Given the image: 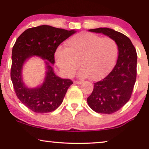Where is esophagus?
<instances>
[{
	"mask_svg": "<svg viewBox=\"0 0 149 149\" xmlns=\"http://www.w3.org/2000/svg\"><path fill=\"white\" fill-rule=\"evenodd\" d=\"M74 83H75V84L80 85V84H81V83H82L83 82H82V81H74Z\"/></svg>",
	"mask_w": 149,
	"mask_h": 149,
	"instance_id": "34e87169",
	"label": "esophagus"
}]
</instances>
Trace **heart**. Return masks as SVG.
Segmentation results:
<instances>
[{"instance_id": "1", "label": "heart", "mask_w": 149, "mask_h": 149, "mask_svg": "<svg viewBox=\"0 0 149 149\" xmlns=\"http://www.w3.org/2000/svg\"><path fill=\"white\" fill-rule=\"evenodd\" d=\"M67 48L59 47L56 52L58 66L67 77L74 74L79 67V76L92 80L107 74L115 64L118 46L113 38H101L90 32H81L66 41Z\"/></svg>"}]
</instances>
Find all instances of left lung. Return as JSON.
<instances>
[{"label":"left lung","mask_w":149,"mask_h":149,"mask_svg":"<svg viewBox=\"0 0 149 149\" xmlns=\"http://www.w3.org/2000/svg\"><path fill=\"white\" fill-rule=\"evenodd\" d=\"M89 31L102 33L117 42L119 55L115 66L102 80L94 83L87 103L98 113L112 114L123 107L131 97L136 79L137 54L129 38L121 32L108 28Z\"/></svg>","instance_id":"obj_1"}]
</instances>
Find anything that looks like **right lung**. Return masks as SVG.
Here are the masks:
<instances>
[{
	"instance_id": "right-lung-1",
	"label": "right lung",
	"mask_w": 149,
	"mask_h": 149,
	"mask_svg": "<svg viewBox=\"0 0 149 149\" xmlns=\"http://www.w3.org/2000/svg\"><path fill=\"white\" fill-rule=\"evenodd\" d=\"M75 32L74 30L42 25L28 28L16 40L12 49L11 79L18 99L31 111L50 113L62 103L68 87L73 83L70 79H63L56 75L52 65L58 47ZM34 55L47 60V72L40 86L28 88L22 80V68L24 62Z\"/></svg>"
}]
</instances>
